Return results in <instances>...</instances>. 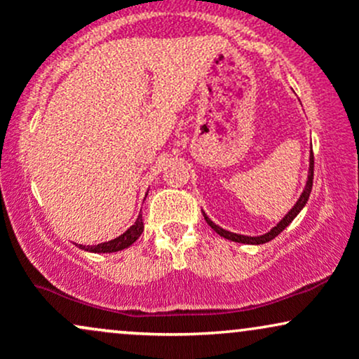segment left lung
Instances as JSON below:
<instances>
[{
    "label": "left lung",
    "mask_w": 359,
    "mask_h": 359,
    "mask_svg": "<svg viewBox=\"0 0 359 359\" xmlns=\"http://www.w3.org/2000/svg\"><path fill=\"white\" fill-rule=\"evenodd\" d=\"M312 180H314V154H312V151H311V167H309V179H307L306 189H304L302 196H300V199L297 201V204H295L294 208L290 209V212H288L287 216L283 217V219L280 221L273 229H270V231L266 233V234H262V236H243V234L226 231V229H222L217 224H214V222L209 219V217L203 212L204 214V219H205V222H208L209 226H211L214 231L219 234V236L226 238V240H231V241H236V243H246V245H263V243H269V241L273 240L275 236H278V234L282 233L283 229H285L292 221H294V217L300 212V209H302L304 205H306L309 196H311V191H312Z\"/></svg>",
    "instance_id": "obj_1"
}]
</instances>
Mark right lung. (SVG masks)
Segmentation results:
<instances>
[{
    "label": "right lung",
    "mask_w": 359,
    "mask_h": 359,
    "mask_svg": "<svg viewBox=\"0 0 359 359\" xmlns=\"http://www.w3.org/2000/svg\"><path fill=\"white\" fill-rule=\"evenodd\" d=\"M142 233H143V219H142V214H140L138 219L135 221V224L131 226L128 231L123 233L121 236L114 238V240H111V241L100 243V245H94V246H81L79 245V248L86 250V251H93V253H113V251L125 250L130 245H133Z\"/></svg>",
    "instance_id": "add662e5"
}]
</instances>
